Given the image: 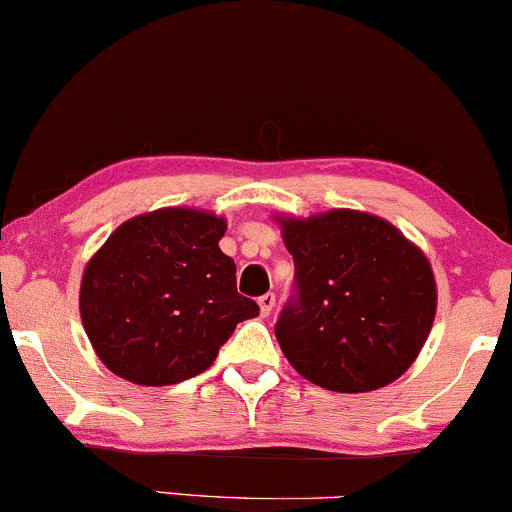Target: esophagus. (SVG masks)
<instances>
[{
  "instance_id": "esophagus-1",
  "label": "esophagus",
  "mask_w": 512,
  "mask_h": 512,
  "mask_svg": "<svg viewBox=\"0 0 512 512\" xmlns=\"http://www.w3.org/2000/svg\"><path fill=\"white\" fill-rule=\"evenodd\" d=\"M274 301H276L274 293H264V296H260V301H257V303H260V313H262L264 317H267L269 313H272Z\"/></svg>"
}]
</instances>
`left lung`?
Here are the masks:
<instances>
[{
	"mask_svg": "<svg viewBox=\"0 0 512 512\" xmlns=\"http://www.w3.org/2000/svg\"><path fill=\"white\" fill-rule=\"evenodd\" d=\"M293 293L274 334L303 378L334 392L385 387L419 356L433 315L431 264L392 223L351 209L281 221Z\"/></svg>",
	"mask_w": 512,
	"mask_h": 512,
	"instance_id": "8db88e82",
	"label": "left lung"
}]
</instances>
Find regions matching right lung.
Returning a JSON list of instances; mask_svg holds the SVG:
<instances>
[{
  "label": "right lung",
  "instance_id": "obj_1",
  "mask_svg": "<svg viewBox=\"0 0 512 512\" xmlns=\"http://www.w3.org/2000/svg\"><path fill=\"white\" fill-rule=\"evenodd\" d=\"M207 211L158 209L129 219L88 262L79 305L86 334L115 375L175 385L207 370L260 305L236 289V262Z\"/></svg>",
  "mask_w": 512,
  "mask_h": 512
}]
</instances>
